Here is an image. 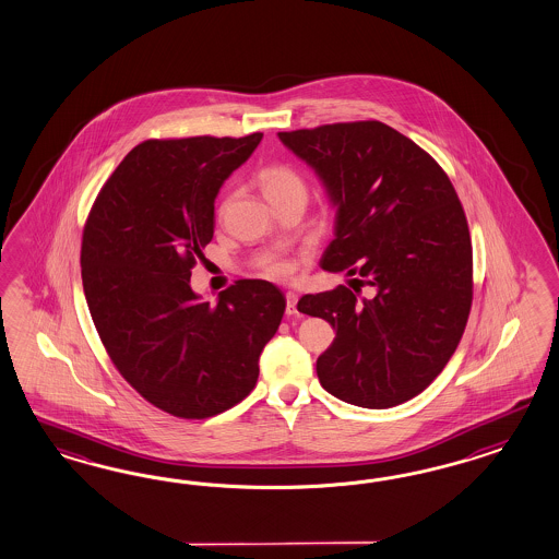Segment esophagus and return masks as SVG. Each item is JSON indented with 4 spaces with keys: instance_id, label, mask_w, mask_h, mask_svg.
<instances>
[{
    "instance_id": "1",
    "label": "esophagus",
    "mask_w": 559,
    "mask_h": 559,
    "mask_svg": "<svg viewBox=\"0 0 559 559\" xmlns=\"http://www.w3.org/2000/svg\"><path fill=\"white\" fill-rule=\"evenodd\" d=\"M287 297V316L288 318H295V316H299V311H297V301H299V297L295 295V293H287L285 295Z\"/></svg>"
}]
</instances>
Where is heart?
<instances>
[{
  "instance_id": "heart-1",
  "label": "heart",
  "mask_w": 559,
  "mask_h": 559,
  "mask_svg": "<svg viewBox=\"0 0 559 559\" xmlns=\"http://www.w3.org/2000/svg\"><path fill=\"white\" fill-rule=\"evenodd\" d=\"M258 182L271 203L276 199H283V197L305 193V181H302L301 175L288 165H271L262 168L258 175ZM269 274L274 278H285L288 276V266L272 264Z\"/></svg>"
}]
</instances>
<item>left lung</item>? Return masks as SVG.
I'll return each instance as SVG.
<instances>
[{"label": "left lung", "mask_w": 559, "mask_h": 559, "mask_svg": "<svg viewBox=\"0 0 559 559\" xmlns=\"http://www.w3.org/2000/svg\"><path fill=\"white\" fill-rule=\"evenodd\" d=\"M278 138L316 168L337 207L321 266L377 290L360 299L340 285L297 302L335 330L319 382L356 407H396L438 378L466 330L474 283L464 207L445 170L382 121Z\"/></svg>", "instance_id": "1"}]
</instances>
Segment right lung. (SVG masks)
I'll return each mask as SVG.
<instances>
[{
    "mask_svg": "<svg viewBox=\"0 0 559 559\" xmlns=\"http://www.w3.org/2000/svg\"><path fill=\"white\" fill-rule=\"evenodd\" d=\"M260 140L254 132L138 144L83 229V290L107 356L151 405L181 419L219 415L252 393L258 358L287 307L278 288L254 278L222 290L217 305L191 290L217 191Z\"/></svg>",
    "mask_w": 559,
    "mask_h": 559,
    "instance_id": "right-lung-1",
    "label": "right lung"
}]
</instances>
